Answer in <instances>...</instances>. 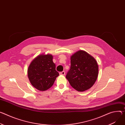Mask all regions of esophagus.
I'll return each instance as SVG.
<instances>
[{"mask_svg":"<svg viewBox=\"0 0 125 125\" xmlns=\"http://www.w3.org/2000/svg\"><path fill=\"white\" fill-rule=\"evenodd\" d=\"M59 74H60V75H64L65 74V72L64 71H62V72H60L59 73Z\"/></svg>","mask_w":125,"mask_h":125,"instance_id":"esophagus-1","label":"esophagus"}]
</instances>
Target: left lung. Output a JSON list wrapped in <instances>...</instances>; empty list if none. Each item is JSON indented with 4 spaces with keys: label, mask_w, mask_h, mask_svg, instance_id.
<instances>
[{
    "label": "left lung",
    "mask_w": 125,
    "mask_h": 125,
    "mask_svg": "<svg viewBox=\"0 0 125 125\" xmlns=\"http://www.w3.org/2000/svg\"><path fill=\"white\" fill-rule=\"evenodd\" d=\"M98 75V65L96 60L83 50L71 57V66L66 78L71 86L78 91L83 92L95 83Z\"/></svg>",
    "instance_id": "1"
}]
</instances>
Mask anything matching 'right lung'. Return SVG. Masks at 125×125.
Masks as SVG:
<instances>
[{
    "instance_id": "1",
    "label": "right lung",
    "mask_w": 125,
    "mask_h": 125,
    "mask_svg": "<svg viewBox=\"0 0 125 125\" xmlns=\"http://www.w3.org/2000/svg\"><path fill=\"white\" fill-rule=\"evenodd\" d=\"M59 75L50 54L40 55L30 63L28 76L32 85L39 91L47 90L52 86Z\"/></svg>"
}]
</instances>
